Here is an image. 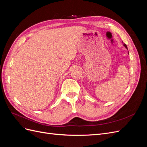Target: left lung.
Wrapping results in <instances>:
<instances>
[{
  "label": "left lung",
  "mask_w": 147,
  "mask_h": 147,
  "mask_svg": "<svg viewBox=\"0 0 147 147\" xmlns=\"http://www.w3.org/2000/svg\"><path fill=\"white\" fill-rule=\"evenodd\" d=\"M123 45H124V47H125V48H126V49H127V46H126V44H125V43H124ZM128 54H129V52H128Z\"/></svg>",
  "instance_id": "8db88e82"
}]
</instances>
